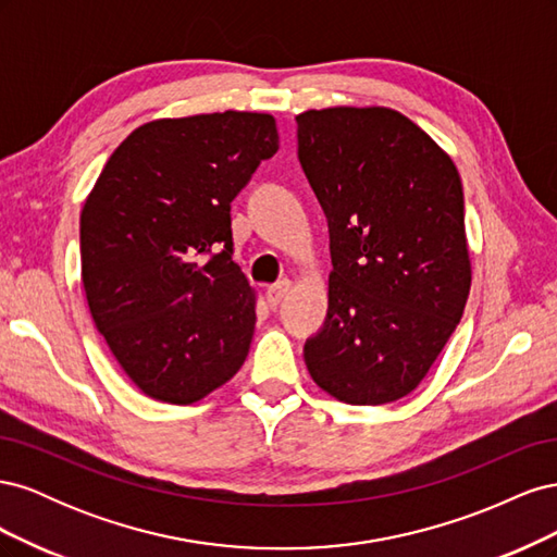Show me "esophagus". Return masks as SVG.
<instances>
[{"label":"esophagus","instance_id":"esophagus-1","mask_svg":"<svg viewBox=\"0 0 557 557\" xmlns=\"http://www.w3.org/2000/svg\"><path fill=\"white\" fill-rule=\"evenodd\" d=\"M290 288H293V283L288 281V278H283V281H278V283H274V285H269V290H267V301H269V307H276L278 301L290 293Z\"/></svg>","mask_w":557,"mask_h":557}]
</instances>
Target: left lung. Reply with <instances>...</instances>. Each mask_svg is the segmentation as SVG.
Here are the masks:
<instances>
[{"label": "left lung", "instance_id": "1", "mask_svg": "<svg viewBox=\"0 0 557 557\" xmlns=\"http://www.w3.org/2000/svg\"><path fill=\"white\" fill-rule=\"evenodd\" d=\"M295 121L334 267L325 325L305 346L307 369L339 401H397L428 376L469 297L460 174L395 109H309Z\"/></svg>", "mask_w": 557, "mask_h": 557}]
</instances>
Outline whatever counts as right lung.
Masks as SVG:
<instances>
[{
	"instance_id": "1",
	"label": "right lung",
	"mask_w": 557,
	"mask_h": 557,
	"mask_svg": "<svg viewBox=\"0 0 557 557\" xmlns=\"http://www.w3.org/2000/svg\"><path fill=\"white\" fill-rule=\"evenodd\" d=\"M276 150L274 115L225 111L144 123L107 160L81 211V278L144 395L193 404L242 369L256 290L232 260L230 205Z\"/></svg>"
}]
</instances>
